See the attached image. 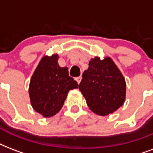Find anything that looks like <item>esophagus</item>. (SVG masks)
Masks as SVG:
<instances>
[{"instance_id":"1","label":"esophagus","mask_w":153,"mask_h":153,"mask_svg":"<svg viewBox=\"0 0 153 153\" xmlns=\"http://www.w3.org/2000/svg\"><path fill=\"white\" fill-rule=\"evenodd\" d=\"M76 81H77V82H78V83H80V82H81V80H82V76H79V77H77L76 79Z\"/></svg>"}]
</instances>
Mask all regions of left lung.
<instances>
[{
  "instance_id": "obj_1",
  "label": "left lung",
  "mask_w": 153,
  "mask_h": 153,
  "mask_svg": "<svg viewBox=\"0 0 153 153\" xmlns=\"http://www.w3.org/2000/svg\"><path fill=\"white\" fill-rule=\"evenodd\" d=\"M79 90L90 109L101 116L113 114L126 101V79L110 57L91 59Z\"/></svg>"
}]
</instances>
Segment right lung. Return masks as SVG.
Returning a JSON list of instances; mask_svg holds the SVG:
<instances>
[{
	"label": "right lung",
	"instance_id": "1",
	"mask_svg": "<svg viewBox=\"0 0 153 153\" xmlns=\"http://www.w3.org/2000/svg\"><path fill=\"white\" fill-rule=\"evenodd\" d=\"M59 55H44L37 65L29 83L32 108L44 117H51L60 111L69 91L79 84L69 76L67 67L58 63Z\"/></svg>",
	"mask_w": 153,
	"mask_h": 153
}]
</instances>
